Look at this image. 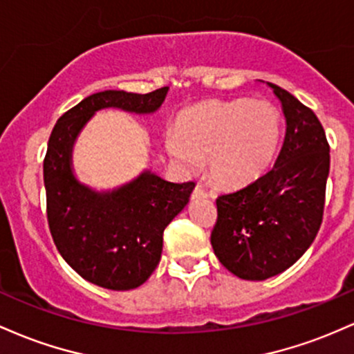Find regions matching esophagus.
<instances>
[{
  "instance_id": "obj_1",
  "label": "esophagus",
  "mask_w": 354,
  "mask_h": 354,
  "mask_svg": "<svg viewBox=\"0 0 354 354\" xmlns=\"http://www.w3.org/2000/svg\"><path fill=\"white\" fill-rule=\"evenodd\" d=\"M205 197H209L207 190L202 187V185H196V189H194L192 192V198H205Z\"/></svg>"
}]
</instances>
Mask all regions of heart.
<instances>
[{"instance_id": "b5f03b06", "label": "heart", "mask_w": 354, "mask_h": 354, "mask_svg": "<svg viewBox=\"0 0 354 354\" xmlns=\"http://www.w3.org/2000/svg\"><path fill=\"white\" fill-rule=\"evenodd\" d=\"M283 118L268 100L209 102L180 115L169 130L167 150L184 169L205 157L214 182L227 187L249 184L263 176L279 149Z\"/></svg>"}]
</instances>
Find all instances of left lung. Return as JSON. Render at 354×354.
<instances>
[{"instance_id":"1","label":"left lung","mask_w":354,"mask_h":354,"mask_svg":"<svg viewBox=\"0 0 354 354\" xmlns=\"http://www.w3.org/2000/svg\"><path fill=\"white\" fill-rule=\"evenodd\" d=\"M281 100L286 137L263 177L217 197L210 244L221 264L245 281L286 271L308 251L323 222L329 144L311 109L269 83Z\"/></svg>"}]
</instances>
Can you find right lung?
<instances>
[{
    "instance_id": "right-lung-1",
    "label": "right lung",
    "mask_w": 354,
    "mask_h": 354,
    "mask_svg": "<svg viewBox=\"0 0 354 354\" xmlns=\"http://www.w3.org/2000/svg\"><path fill=\"white\" fill-rule=\"evenodd\" d=\"M167 90L93 93L63 113L50 135L43 178L51 237L66 264L100 288L129 291L149 279L160 263L164 230L187 205L196 184H174L145 170L112 192H95L71 172L75 138L102 109L156 112Z\"/></svg>"
}]
</instances>
